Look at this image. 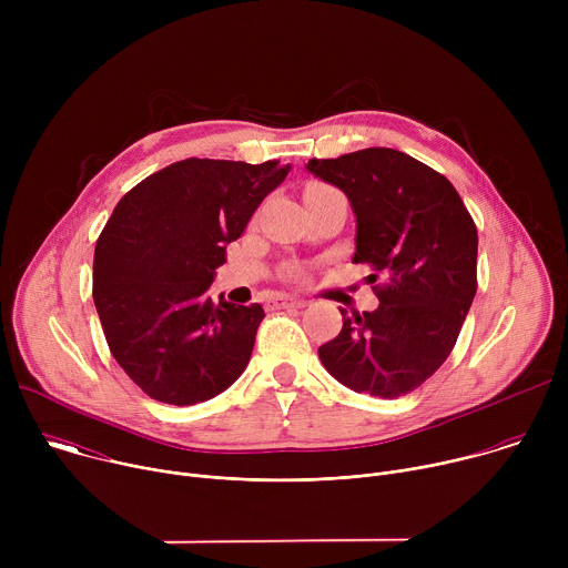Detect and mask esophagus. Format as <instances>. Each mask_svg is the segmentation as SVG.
Instances as JSON below:
<instances>
[{
	"label": "esophagus",
	"instance_id": "esophagus-1",
	"mask_svg": "<svg viewBox=\"0 0 568 568\" xmlns=\"http://www.w3.org/2000/svg\"><path fill=\"white\" fill-rule=\"evenodd\" d=\"M274 305L276 307H303L305 303L301 298H296V296H276Z\"/></svg>",
	"mask_w": 568,
	"mask_h": 568
}]
</instances>
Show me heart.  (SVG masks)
<instances>
[{
  "mask_svg": "<svg viewBox=\"0 0 568 568\" xmlns=\"http://www.w3.org/2000/svg\"><path fill=\"white\" fill-rule=\"evenodd\" d=\"M331 186H326V184H318V182H312V184H307V189H305V195H312V193H321V191H328ZM290 274L292 276H296L298 274V270H290Z\"/></svg>",
  "mask_w": 568,
  "mask_h": 568,
  "instance_id": "1",
  "label": "heart"
}]
</instances>
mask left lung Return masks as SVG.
<instances>
[{
	"label": "left lung",
	"mask_w": 568,
	"mask_h": 568,
	"mask_svg": "<svg viewBox=\"0 0 568 568\" xmlns=\"http://www.w3.org/2000/svg\"><path fill=\"white\" fill-rule=\"evenodd\" d=\"M357 217L353 263L368 265L377 310L346 316L318 348L344 386L375 397L416 390L449 357L476 294V224L452 182L393 148L310 159Z\"/></svg>",
	"instance_id": "obj_1"
}]
</instances>
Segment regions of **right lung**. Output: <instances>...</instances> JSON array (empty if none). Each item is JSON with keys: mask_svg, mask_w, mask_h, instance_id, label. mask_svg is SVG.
<instances>
[{"mask_svg": "<svg viewBox=\"0 0 568 568\" xmlns=\"http://www.w3.org/2000/svg\"><path fill=\"white\" fill-rule=\"evenodd\" d=\"M278 161L184 159L128 191L94 252L108 346L152 399L189 407L247 368L265 312L209 298L226 245L287 178Z\"/></svg>", "mask_w": 568, "mask_h": 568, "instance_id": "right-lung-1", "label": "right lung"}]
</instances>
